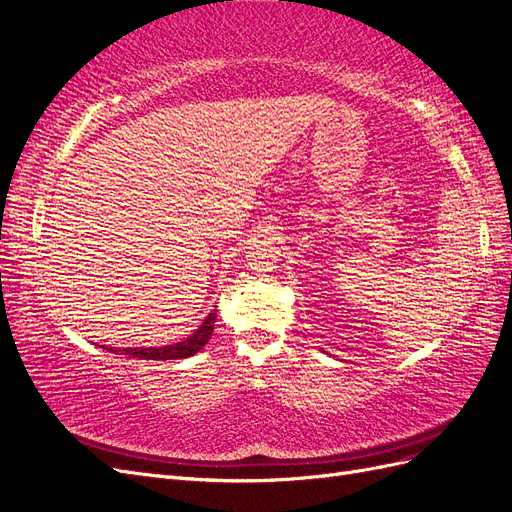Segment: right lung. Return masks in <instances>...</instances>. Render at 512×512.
I'll return each instance as SVG.
<instances>
[{"label":"right lung","instance_id":"obj_1","mask_svg":"<svg viewBox=\"0 0 512 512\" xmlns=\"http://www.w3.org/2000/svg\"><path fill=\"white\" fill-rule=\"evenodd\" d=\"M218 307V305H215ZM215 318L218 314L213 312L205 318V322L190 335L185 337L183 342L179 344H170V346H149V348H104L108 352L115 354H123L130 356V359H145V361H168V359H188V356H194L196 352L203 350L207 346V342L213 335V327H215Z\"/></svg>","mask_w":512,"mask_h":512}]
</instances>
